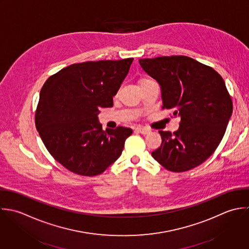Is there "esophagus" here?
<instances>
[{"label":"esophagus","instance_id":"1","mask_svg":"<svg viewBox=\"0 0 249 249\" xmlns=\"http://www.w3.org/2000/svg\"><path fill=\"white\" fill-rule=\"evenodd\" d=\"M136 130L142 134H148L151 132V130L149 128H146V127H136Z\"/></svg>","mask_w":249,"mask_h":249}]
</instances>
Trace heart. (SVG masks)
I'll list each match as a JSON object with an SVG mask.
<instances>
[{
  "mask_svg": "<svg viewBox=\"0 0 249 249\" xmlns=\"http://www.w3.org/2000/svg\"><path fill=\"white\" fill-rule=\"evenodd\" d=\"M150 79H141L140 81H139V84L143 83V82H145V81H149Z\"/></svg>",
  "mask_w": 249,
  "mask_h": 249,
  "instance_id": "obj_1",
  "label": "heart"
}]
</instances>
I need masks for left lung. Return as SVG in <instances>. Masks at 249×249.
Listing matches in <instances>:
<instances>
[{"label": "left lung", "mask_w": 249, "mask_h": 249, "mask_svg": "<svg viewBox=\"0 0 249 249\" xmlns=\"http://www.w3.org/2000/svg\"><path fill=\"white\" fill-rule=\"evenodd\" d=\"M139 64L160 86L162 108L180 118L173 134L159 131L162 142L153 158L172 172L202 164L221 142L232 116L224 80L213 69L185 56L140 59Z\"/></svg>", "instance_id": "8db88e82"}]
</instances>
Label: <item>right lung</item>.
I'll return each instance as SVG.
<instances>
[{
    "instance_id": "add662e5",
    "label": "right lung",
    "mask_w": 249,
    "mask_h": 249,
    "mask_svg": "<svg viewBox=\"0 0 249 249\" xmlns=\"http://www.w3.org/2000/svg\"><path fill=\"white\" fill-rule=\"evenodd\" d=\"M132 58L74 64L43 85L36 126L50 155L68 170L82 176L103 173L122 155L132 129L102 126L100 108L113 106Z\"/></svg>"
}]
</instances>
